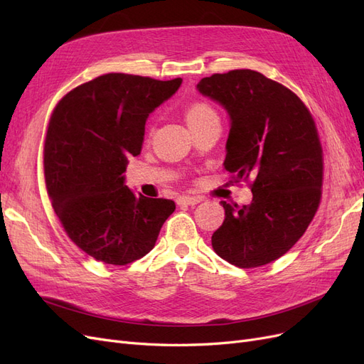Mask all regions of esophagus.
<instances>
[{"mask_svg": "<svg viewBox=\"0 0 364 364\" xmlns=\"http://www.w3.org/2000/svg\"><path fill=\"white\" fill-rule=\"evenodd\" d=\"M178 205L179 206H194L197 203L202 202V197H196V196H181L178 197Z\"/></svg>", "mask_w": 364, "mask_h": 364, "instance_id": "esophagus-1", "label": "esophagus"}]
</instances>
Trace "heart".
Listing matches in <instances>:
<instances>
[{"label":"heart","instance_id":"1","mask_svg":"<svg viewBox=\"0 0 364 364\" xmlns=\"http://www.w3.org/2000/svg\"><path fill=\"white\" fill-rule=\"evenodd\" d=\"M206 118H215V114L211 107L203 103H196L188 109V111H186V121H188V123H191V121L206 119Z\"/></svg>","mask_w":364,"mask_h":364}]
</instances>
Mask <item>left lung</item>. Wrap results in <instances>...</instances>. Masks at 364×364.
I'll return each instance as SVG.
<instances>
[{
	"label": "left lung",
	"instance_id": "left-lung-1",
	"mask_svg": "<svg viewBox=\"0 0 364 364\" xmlns=\"http://www.w3.org/2000/svg\"><path fill=\"white\" fill-rule=\"evenodd\" d=\"M197 91L229 117L223 167L252 178V202H220L225 222L213 234L220 258L241 269L282 257L306 230L321 202L322 149L299 97L252 70L205 77Z\"/></svg>",
	"mask_w": 364,
	"mask_h": 364
}]
</instances>
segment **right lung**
I'll return each mask as SVG.
<instances>
[{"label":"right lung","instance_id":"right-lung-1","mask_svg":"<svg viewBox=\"0 0 364 364\" xmlns=\"http://www.w3.org/2000/svg\"><path fill=\"white\" fill-rule=\"evenodd\" d=\"M182 79L111 73L74 87L50 119L43 170L54 213L87 255L124 266L149 253L176 205L126 186L149 115L176 94Z\"/></svg>","mask_w":364,"mask_h":364}]
</instances>
